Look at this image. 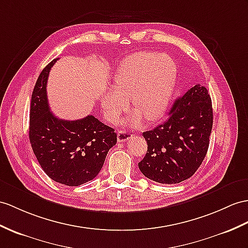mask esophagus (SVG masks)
<instances>
[{
	"instance_id": "obj_1",
	"label": "esophagus",
	"mask_w": 248,
	"mask_h": 248,
	"mask_svg": "<svg viewBox=\"0 0 248 248\" xmlns=\"http://www.w3.org/2000/svg\"><path fill=\"white\" fill-rule=\"evenodd\" d=\"M132 138V134H130L129 130L121 129L118 131V141L119 142H125L128 141Z\"/></svg>"
}]
</instances>
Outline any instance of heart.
Listing matches in <instances>:
<instances>
[{
  "instance_id": "obj_1",
  "label": "heart",
  "mask_w": 248,
  "mask_h": 248,
  "mask_svg": "<svg viewBox=\"0 0 248 248\" xmlns=\"http://www.w3.org/2000/svg\"><path fill=\"white\" fill-rule=\"evenodd\" d=\"M177 75V64L170 56L155 51L131 54L113 77L114 89L102 100L106 117L113 120L127 109L131 96L138 110L131 117L135 123L140 122L141 114L147 121L160 119L170 106Z\"/></svg>"
}]
</instances>
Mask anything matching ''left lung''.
Listing matches in <instances>:
<instances>
[{"mask_svg":"<svg viewBox=\"0 0 248 248\" xmlns=\"http://www.w3.org/2000/svg\"><path fill=\"white\" fill-rule=\"evenodd\" d=\"M164 123L143 132L147 153L139 162L145 177L177 184L194 174L206 155L213 128V105L204 86L197 84L174 101Z\"/></svg>","mask_w":248,"mask_h":248,"instance_id":"1","label":"left lung"}]
</instances>
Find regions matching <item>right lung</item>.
<instances>
[{
  "mask_svg": "<svg viewBox=\"0 0 248 248\" xmlns=\"http://www.w3.org/2000/svg\"><path fill=\"white\" fill-rule=\"evenodd\" d=\"M57 60L42 70L33 88L29 140L48 177L64 185L78 186L98 176L108 150L117 143V134L93 116L67 121L50 111L46 85Z\"/></svg>",
  "mask_w": 248,
  "mask_h": 248,
  "instance_id": "1",
  "label": "right lung"
}]
</instances>
